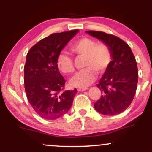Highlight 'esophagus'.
<instances>
[{
	"instance_id": "1",
	"label": "esophagus",
	"mask_w": 152,
	"mask_h": 152,
	"mask_svg": "<svg viewBox=\"0 0 152 152\" xmlns=\"http://www.w3.org/2000/svg\"><path fill=\"white\" fill-rule=\"evenodd\" d=\"M88 89V88H78V91H86Z\"/></svg>"
}]
</instances>
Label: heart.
<instances>
[{
  "mask_svg": "<svg viewBox=\"0 0 152 152\" xmlns=\"http://www.w3.org/2000/svg\"><path fill=\"white\" fill-rule=\"evenodd\" d=\"M71 51L75 55L83 56V66L85 69L78 71L71 78L70 84L74 87L85 88L96 78V74H102L109 67L111 61V54L104 44H96L89 38H82L77 40L70 47ZM57 66L64 74H71L75 70L74 64L70 56L60 53L57 58Z\"/></svg>",
  "mask_w": 152,
  "mask_h": 152,
  "instance_id": "obj_1",
  "label": "heart"
}]
</instances>
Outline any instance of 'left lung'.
Instances as JSON below:
<instances>
[{
	"mask_svg": "<svg viewBox=\"0 0 152 152\" xmlns=\"http://www.w3.org/2000/svg\"><path fill=\"white\" fill-rule=\"evenodd\" d=\"M109 46L112 61L97 87L102 91L100 99L94 104L97 111L114 116L125 111L135 96L138 83V69L132 49L127 43L112 34L87 31Z\"/></svg>",
	"mask_w": 152,
	"mask_h": 152,
	"instance_id": "left-lung-1",
	"label": "left lung"
}]
</instances>
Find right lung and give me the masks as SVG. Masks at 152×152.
<instances>
[{"label":"right lung","instance_id":"add662e5","mask_svg":"<svg viewBox=\"0 0 152 152\" xmlns=\"http://www.w3.org/2000/svg\"><path fill=\"white\" fill-rule=\"evenodd\" d=\"M78 29L56 33L31 47L24 66V84L28 100L38 116L56 119L66 114L77 90L64 91L65 79L57 66V58Z\"/></svg>","mask_w":152,"mask_h":152}]
</instances>
